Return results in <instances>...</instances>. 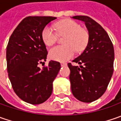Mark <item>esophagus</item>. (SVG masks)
Masks as SVG:
<instances>
[{"label": "esophagus", "instance_id": "34e87169", "mask_svg": "<svg viewBox=\"0 0 121 121\" xmlns=\"http://www.w3.org/2000/svg\"><path fill=\"white\" fill-rule=\"evenodd\" d=\"M60 65H61V67H65V66H66L67 65V63H60Z\"/></svg>", "mask_w": 121, "mask_h": 121}]
</instances>
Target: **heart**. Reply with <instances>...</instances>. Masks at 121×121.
Segmentation results:
<instances>
[{
	"label": "heart",
	"instance_id": "1",
	"mask_svg": "<svg viewBox=\"0 0 121 121\" xmlns=\"http://www.w3.org/2000/svg\"><path fill=\"white\" fill-rule=\"evenodd\" d=\"M54 27L56 32L49 26L43 29L42 38L44 44L47 46L53 45L59 35L65 36L63 40L65 45L56 46L50 49V58L58 61H65L72 58L75 50L80 52L86 49L90 39L89 33L76 21L66 19L56 23Z\"/></svg>",
	"mask_w": 121,
	"mask_h": 121
}]
</instances>
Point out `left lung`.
Masks as SVG:
<instances>
[{"label": "left lung", "instance_id": "left-lung-1", "mask_svg": "<svg viewBox=\"0 0 121 121\" xmlns=\"http://www.w3.org/2000/svg\"><path fill=\"white\" fill-rule=\"evenodd\" d=\"M73 19L83 21L90 35L89 42L80 56L68 63L73 95L83 102L100 98L106 90L114 71L113 44L104 28L87 16H75Z\"/></svg>", "mask_w": 121, "mask_h": 121}]
</instances>
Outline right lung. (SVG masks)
<instances>
[{
    "mask_svg": "<svg viewBox=\"0 0 121 121\" xmlns=\"http://www.w3.org/2000/svg\"><path fill=\"white\" fill-rule=\"evenodd\" d=\"M56 19L26 17L13 31L7 44V69L12 87L19 98L31 104H42L48 99L52 82L60 69V63L55 60L42 69L38 67L46 61L48 54L42 31Z\"/></svg>",
    "mask_w": 121,
    "mask_h": 121,
    "instance_id": "add662e5",
    "label": "right lung"
}]
</instances>
